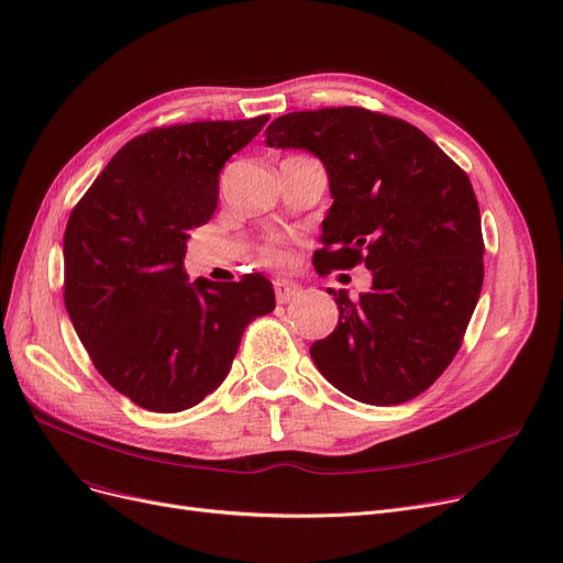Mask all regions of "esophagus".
Returning <instances> with one entry per match:
<instances>
[{
    "instance_id": "1",
    "label": "esophagus",
    "mask_w": 563,
    "mask_h": 563,
    "mask_svg": "<svg viewBox=\"0 0 563 563\" xmlns=\"http://www.w3.org/2000/svg\"><path fill=\"white\" fill-rule=\"evenodd\" d=\"M300 286L296 282H288V279H275V298L279 305H286L290 300H296L300 296Z\"/></svg>"
}]
</instances>
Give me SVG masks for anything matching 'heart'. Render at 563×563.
<instances>
[{
	"label": "heart",
	"instance_id": "heart-1",
	"mask_svg": "<svg viewBox=\"0 0 563 563\" xmlns=\"http://www.w3.org/2000/svg\"><path fill=\"white\" fill-rule=\"evenodd\" d=\"M261 258L267 265H286L288 263V250L284 246V242L279 240H269L261 246Z\"/></svg>",
	"mask_w": 563,
	"mask_h": 563
}]
</instances>
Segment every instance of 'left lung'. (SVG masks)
<instances>
[{
    "label": "left lung",
    "instance_id": "left-lung-1",
    "mask_svg": "<svg viewBox=\"0 0 563 563\" xmlns=\"http://www.w3.org/2000/svg\"><path fill=\"white\" fill-rule=\"evenodd\" d=\"M269 147L317 154L330 179L319 273L372 269V290H328L340 321L309 353L344 395L390 407L451 365L483 288L478 200L466 173L413 124L367 108L300 110L265 129Z\"/></svg>",
    "mask_w": 563,
    "mask_h": 563
}]
</instances>
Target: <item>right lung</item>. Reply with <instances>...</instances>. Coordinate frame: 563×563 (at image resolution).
Segmentation results:
<instances>
[{
    "label": "right lung",
    "instance_id": "1",
    "mask_svg": "<svg viewBox=\"0 0 563 563\" xmlns=\"http://www.w3.org/2000/svg\"><path fill=\"white\" fill-rule=\"evenodd\" d=\"M269 115L152 129L129 141L64 231V305L99 374L133 404L177 413L227 378L244 328L275 309L263 275L189 284V231L208 223L219 173Z\"/></svg>",
    "mask_w": 563,
    "mask_h": 563
}]
</instances>
